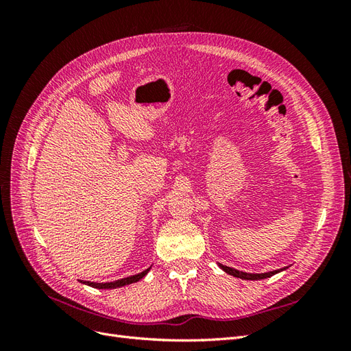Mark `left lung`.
<instances>
[{
  "label": "left lung",
  "instance_id": "obj_1",
  "mask_svg": "<svg viewBox=\"0 0 351 351\" xmlns=\"http://www.w3.org/2000/svg\"><path fill=\"white\" fill-rule=\"evenodd\" d=\"M218 265H219V268H221L222 271L227 272V274H230V275H232V277H237V278H241V280H250V281H254V280H263V278H269V277H272V275L278 274V272H281V271H284V269H285V268H282V269H275V271L263 272V274H250V272H243V271L234 269V268H231V267H226V265H222V263H218Z\"/></svg>",
  "mask_w": 351,
  "mask_h": 351
}]
</instances>
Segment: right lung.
<instances>
[{"label":"right lung","instance_id":"add662e5","mask_svg":"<svg viewBox=\"0 0 351 351\" xmlns=\"http://www.w3.org/2000/svg\"><path fill=\"white\" fill-rule=\"evenodd\" d=\"M151 271V268H147L139 274L136 275H130V277L127 278H121V280H115L111 282H92V281H80L83 284H86L89 287H93V289H99V290H108V289H117V287H123V285H129L133 282H137L139 280H142L145 275Z\"/></svg>","mask_w":351,"mask_h":351}]
</instances>
